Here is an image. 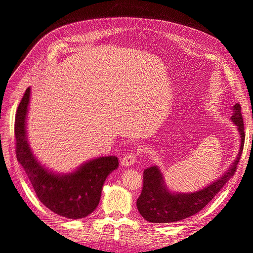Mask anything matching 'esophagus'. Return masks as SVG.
I'll use <instances>...</instances> for the list:
<instances>
[{"instance_id":"esophagus-1","label":"esophagus","mask_w":253,"mask_h":253,"mask_svg":"<svg viewBox=\"0 0 253 253\" xmlns=\"http://www.w3.org/2000/svg\"><path fill=\"white\" fill-rule=\"evenodd\" d=\"M136 160H137V157L135 153H128V154H126L124 158H122L121 165L124 167L133 166L136 163Z\"/></svg>"}]
</instances>
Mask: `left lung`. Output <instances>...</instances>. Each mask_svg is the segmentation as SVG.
Masks as SVG:
<instances>
[{"instance_id":"8db88e82","label":"left lung","mask_w":253,"mask_h":253,"mask_svg":"<svg viewBox=\"0 0 253 253\" xmlns=\"http://www.w3.org/2000/svg\"><path fill=\"white\" fill-rule=\"evenodd\" d=\"M231 120L236 126L241 137L239 154L229 169L216 180L207 187L191 193H174L167 188L162 171L157 166H152L143 171V187L137 200V209L141 216L151 223H174L188 218L200 212L208 205L227 181L234 175L245 142L244 121L241 105H233Z\"/></svg>"}]
</instances>
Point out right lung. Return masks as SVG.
Returning <instances> with one entry per match:
<instances>
[{
  "label": "right lung",
  "instance_id": "obj_1",
  "mask_svg": "<svg viewBox=\"0 0 253 253\" xmlns=\"http://www.w3.org/2000/svg\"><path fill=\"white\" fill-rule=\"evenodd\" d=\"M30 87L25 90L14 120L17 159L24 169L40 202L60 216L86 217L100 202L103 183L118 168L116 156L97 157L68 174L53 173L33 154L26 133Z\"/></svg>",
  "mask_w": 253,
  "mask_h": 253
}]
</instances>
